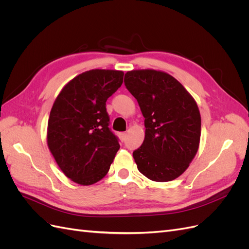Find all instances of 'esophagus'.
Segmentation results:
<instances>
[{
  "label": "esophagus",
  "instance_id": "esophagus-1",
  "mask_svg": "<svg viewBox=\"0 0 249 249\" xmlns=\"http://www.w3.org/2000/svg\"><path fill=\"white\" fill-rule=\"evenodd\" d=\"M119 138L122 141H125L126 139V133H119Z\"/></svg>",
  "mask_w": 249,
  "mask_h": 249
}]
</instances>
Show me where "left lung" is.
Listing matches in <instances>:
<instances>
[{
  "label": "left lung",
  "mask_w": 249,
  "mask_h": 249,
  "mask_svg": "<svg viewBox=\"0 0 249 249\" xmlns=\"http://www.w3.org/2000/svg\"><path fill=\"white\" fill-rule=\"evenodd\" d=\"M124 85L145 118L144 141L133 152L138 170L155 182L178 178L199 146L196 102L177 79L159 71H127Z\"/></svg>",
  "instance_id": "8db88e82"
}]
</instances>
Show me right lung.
Instances as JSON below:
<instances>
[{"mask_svg": "<svg viewBox=\"0 0 249 249\" xmlns=\"http://www.w3.org/2000/svg\"><path fill=\"white\" fill-rule=\"evenodd\" d=\"M124 71L92 70L63 87L48 123V145L58 166L74 183L99 182L120 145L109 127L106 102L122 86Z\"/></svg>", "mask_w": 249, "mask_h": 249, "instance_id": "add662e5", "label": "right lung"}]
</instances>
